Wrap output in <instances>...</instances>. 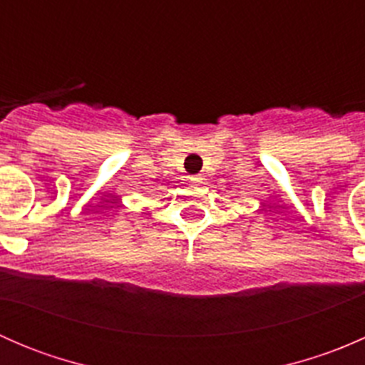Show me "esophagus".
<instances>
[{
  "label": "esophagus",
  "instance_id": "34e87169",
  "mask_svg": "<svg viewBox=\"0 0 365 365\" xmlns=\"http://www.w3.org/2000/svg\"><path fill=\"white\" fill-rule=\"evenodd\" d=\"M190 183H194V185H200V183H203V178H201L200 175H194V176H190Z\"/></svg>",
  "mask_w": 365,
  "mask_h": 365
}]
</instances>
